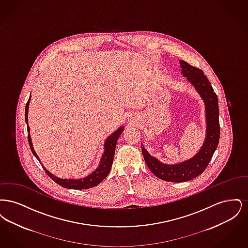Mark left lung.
<instances>
[{
	"mask_svg": "<svg viewBox=\"0 0 248 248\" xmlns=\"http://www.w3.org/2000/svg\"><path fill=\"white\" fill-rule=\"evenodd\" d=\"M181 73L200 94L205 105L206 135L200 151L189 160L175 165H165L144 149L141 145L142 154L146 165L156 177L168 182H184L202 174L209 164L215 153L220 135L218 100L214 92L212 85L203 71L195 68L186 61L179 60Z\"/></svg>",
	"mask_w": 248,
	"mask_h": 248,
	"instance_id": "obj_1",
	"label": "left lung"
}]
</instances>
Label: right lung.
I'll return each instance as SVG.
<instances>
[{"instance_id":"add662e5","label":"right lung","mask_w":248,"mask_h":248,"mask_svg":"<svg viewBox=\"0 0 248 248\" xmlns=\"http://www.w3.org/2000/svg\"><path fill=\"white\" fill-rule=\"evenodd\" d=\"M30 99H31V96H30V98H29V100L26 104V108H25V121H26L27 124H28V111H29ZM27 128H28V140H29V145L31 147V150L32 154H34L36 158L40 161L38 155H37L34 149H33L32 143H31V135H30V126L28 125ZM123 131H124V126H121L118 130H116L113 134H111L107 139L105 144H104L105 151H104V154L102 155L100 164L98 165V167L94 170V172H92L87 177L79 178V179L59 178V177L54 176L53 174H51L46 168H45L44 166L43 167H44L46 173L47 174L48 177H50L52 180H54L56 183H58L63 188H68V189H85L93 188L94 186L98 185L108 176V172L111 168L112 162H113L116 143H117L119 137H120V135L122 134Z\"/></svg>"}]
</instances>
